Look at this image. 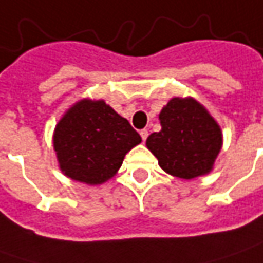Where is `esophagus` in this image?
Masks as SVG:
<instances>
[{
	"mask_svg": "<svg viewBox=\"0 0 263 263\" xmlns=\"http://www.w3.org/2000/svg\"><path fill=\"white\" fill-rule=\"evenodd\" d=\"M140 136H142V140L145 142L147 139V136H149V132H147L146 128H143V130H140Z\"/></svg>",
	"mask_w": 263,
	"mask_h": 263,
	"instance_id": "1",
	"label": "esophagus"
}]
</instances>
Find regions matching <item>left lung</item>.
Wrapping results in <instances>:
<instances>
[{
  "mask_svg": "<svg viewBox=\"0 0 263 263\" xmlns=\"http://www.w3.org/2000/svg\"><path fill=\"white\" fill-rule=\"evenodd\" d=\"M161 132L147 137L146 146L164 171L190 180L206 174L222 145L221 128L192 98H173L162 108Z\"/></svg>",
  "mask_w": 263,
  "mask_h": 263,
  "instance_id": "8db88e82",
  "label": "left lung"
}]
</instances>
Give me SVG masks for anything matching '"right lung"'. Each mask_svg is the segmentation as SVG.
Wrapping results in <instances>:
<instances>
[{
  "label": "right lung",
  "instance_id": "1",
  "mask_svg": "<svg viewBox=\"0 0 263 263\" xmlns=\"http://www.w3.org/2000/svg\"><path fill=\"white\" fill-rule=\"evenodd\" d=\"M142 142L126 118L104 101L83 99L57 124L54 149L67 177L101 184L121 167L126 154Z\"/></svg>",
  "mask_w": 263,
  "mask_h": 263
}]
</instances>
